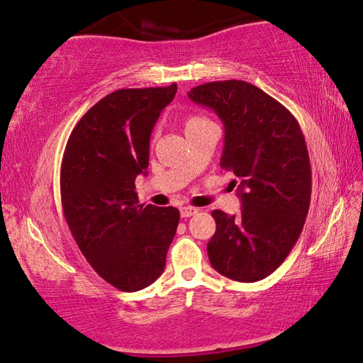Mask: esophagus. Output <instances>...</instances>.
<instances>
[{
  "mask_svg": "<svg viewBox=\"0 0 363 363\" xmlns=\"http://www.w3.org/2000/svg\"><path fill=\"white\" fill-rule=\"evenodd\" d=\"M199 213V208H194V206H182L181 208V216L182 217H190Z\"/></svg>",
  "mask_w": 363,
  "mask_h": 363,
  "instance_id": "1",
  "label": "esophagus"
}]
</instances>
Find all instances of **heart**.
Returning <instances> with one entry per match:
<instances>
[{
    "instance_id": "1",
    "label": "heart",
    "mask_w": 363,
    "mask_h": 363,
    "mask_svg": "<svg viewBox=\"0 0 363 363\" xmlns=\"http://www.w3.org/2000/svg\"><path fill=\"white\" fill-rule=\"evenodd\" d=\"M208 122V118H204L201 116H189L187 121H186V131L190 130V128H195L199 127V125Z\"/></svg>"
}]
</instances>
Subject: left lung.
Returning <instances> with one entry per match:
<instances>
[{
  "label": "left lung",
  "mask_w": 363,
  "mask_h": 363,
  "mask_svg": "<svg viewBox=\"0 0 363 363\" xmlns=\"http://www.w3.org/2000/svg\"><path fill=\"white\" fill-rule=\"evenodd\" d=\"M189 98L223 123L220 168L236 176L242 208L238 216L211 213L209 262L233 281H260L286 260L305 225L311 201L305 136L291 111L245 81L201 84Z\"/></svg>",
  "instance_id": "8db88e82"
}]
</instances>
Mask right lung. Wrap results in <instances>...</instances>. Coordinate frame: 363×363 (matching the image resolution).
I'll list each match as a JSON object with an SVG mask.
<instances>
[{"label": "right lung", "instance_id": "add662e5", "mask_svg": "<svg viewBox=\"0 0 363 363\" xmlns=\"http://www.w3.org/2000/svg\"><path fill=\"white\" fill-rule=\"evenodd\" d=\"M177 85L121 89L77 122L65 147L60 194L71 235L91 268L118 291L136 292L163 273L179 211L140 204L150 133Z\"/></svg>", "mask_w": 363, "mask_h": 363}]
</instances>
